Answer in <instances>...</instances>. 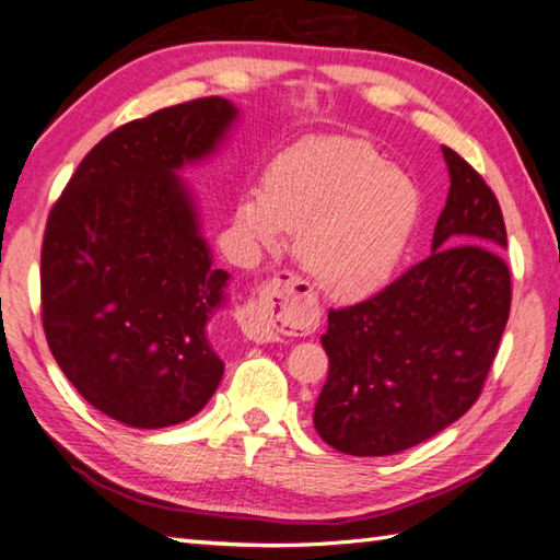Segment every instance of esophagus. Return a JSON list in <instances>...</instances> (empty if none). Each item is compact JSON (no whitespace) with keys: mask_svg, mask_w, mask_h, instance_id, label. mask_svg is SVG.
<instances>
[{"mask_svg":"<svg viewBox=\"0 0 560 560\" xmlns=\"http://www.w3.org/2000/svg\"><path fill=\"white\" fill-rule=\"evenodd\" d=\"M306 282L292 272H278L266 280L248 296L237 312V323L242 332L254 342H276L280 330L290 323V308L294 302L308 296Z\"/></svg>","mask_w":560,"mask_h":560,"instance_id":"esophagus-1","label":"esophagus"}]
</instances>
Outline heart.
Masks as SVG:
<instances>
[{"label": "heart", "instance_id": "heart-1", "mask_svg": "<svg viewBox=\"0 0 560 560\" xmlns=\"http://www.w3.org/2000/svg\"><path fill=\"white\" fill-rule=\"evenodd\" d=\"M421 218L415 179L374 145L318 141L278 158L264 189L240 196L234 225L252 246L296 237V256L323 290L362 296L402 264Z\"/></svg>", "mask_w": 560, "mask_h": 560}]
</instances>
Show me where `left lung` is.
I'll list each match as a JSON object with an SVG mask.
<instances>
[{"mask_svg": "<svg viewBox=\"0 0 560 560\" xmlns=\"http://www.w3.org/2000/svg\"><path fill=\"white\" fill-rule=\"evenodd\" d=\"M451 191L431 256L369 300L330 308L318 436L359 457L436 436L477 402L511 314L505 222L479 172L443 145Z\"/></svg>", "mask_w": 560, "mask_h": 560, "instance_id": "8db88e82", "label": "left lung"}]
</instances>
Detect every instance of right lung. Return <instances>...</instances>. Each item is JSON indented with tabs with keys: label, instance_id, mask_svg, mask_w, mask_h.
<instances>
[{
	"label": "right lung",
	"instance_id": "right-lung-1",
	"mask_svg": "<svg viewBox=\"0 0 560 560\" xmlns=\"http://www.w3.org/2000/svg\"><path fill=\"white\" fill-rule=\"evenodd\" d=\"M237 107L198 97L107 133L49 210L40 254L49 352L85 400L133 429L201 412L225 364L208 323L230 276L213 268L177 172L225 139Z\"/></svg>",
	"mask_w": 560,
	"mask_h": 560
}]
</instances>
